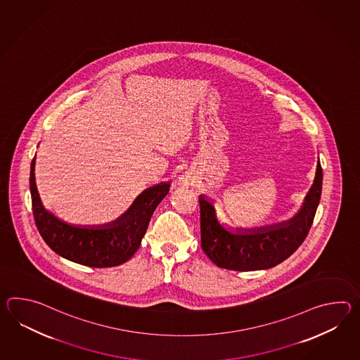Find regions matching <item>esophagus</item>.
<instances>
[{
    "label": "esophagus",
    "mask_w": 360,
    "mask_h": 360,
    "mask_svg": "<svg viewBox=\"0 0 360 360\" xmlns=\"http://www.w3.org/2000/svg\"><path fill=\"white\" fill-rule=\"evenodd\" d=\"M192 176H188V174H186V176H184V178H182V184H184V186H190V184H192Z\"/></svg>",
    "instance_id": "esophagus-1"
}]
</instances>
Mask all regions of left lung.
Here are the masks:
<instances>
[{"label": "left lung", "instance_id": "1", "mask_svg": "<svg viewBox=\"0 0 360 360\" xmlns=\"http://www.w3.org/2000/svg\"><path fill=\"white\" fill-rule=\"evenodd\" d=\"M321 186L323 169L319 161L315 182L295 218L258 230H240L238 233L224 230L217 221L213 205L200 196L201 248L213 264L233 271L264 270L281 264L300 248L310 231Z\"/></svg>", "mask_w": 360, "mask_h": 360}]
</instances>
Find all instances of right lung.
I'll return each mask as SVG.
<instances>
[{
    "mask_svg": "<svg viewBox=\"0 0 360 360\" xmlns=\"http://www.w3.org/2000/svg\"><path fill=\"white\" fill-rule=\"evenodd\" d=\"M169 186L158 184L144 191L124 216L104 229H81L60 222L42 207L34 184V158L30 173L33 217L42 239L56 255L96 269L115 267L134 256L155 209L169 192Z\"/></svg>",
    "mask_w": 360,
    "mask_h": 360,
    "instance_id": "right-lung-1",
    "label": "right lung"
}]
</instances>
